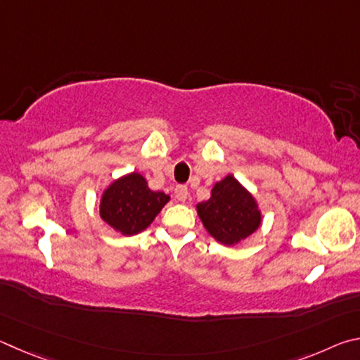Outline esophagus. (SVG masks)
<instances>
[{
	"mask_svg": "<svg viewBox=\"0 0 360 360\" xmlns=\"http://www.w3.org/2000/svg\"><path fill=\"white\" fill-rule=\"evenodd\" d=\"M174 194H175L176 200H180V202H185V200L188 199V188L185 185H176L175 190H174Z\"/></svg>",
	"mask_w": 360,
	"mask_h": 360,
	"instance_id": "esophagus-1",
	"label": "esophagus"
}]
</instances>
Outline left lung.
Returning a JSON list of instances; mask_svg holds the SVG:
<instances>
[{
	"instance_id": "obj_1",
	"label": "left lung",
	"mask_w": 360,
	"mask_h": 360,
	"mask_svg": "<svg viewBox=\"0 0 360 360\" xmlns=\"http://www.w3.org/2000/svg\"><path fill=\"white\" fill-rule=\"evenodd\" d=\"M198 213L209 234L224 245L238 243L261 224L256 200L232 175L213 186L212 198L198 204Z\"/></svg>"
}]
</instances>
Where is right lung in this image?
Segmentation results:
<instances>
[{"label":"right lung","instance_id":"add662e5","mask_svg":"<svg viewBox=\"0 0 360 360\" xmlns=\"http://www.w3.org/2000/svg\"><path fill=\"white\" fill-rule=\"evenodd\" d=\"M167 200V194L151 191L143 176L132 172L104 191L101 218L123 236H132L147 229Z\"/></svg>","mask_w":360,"mask_h":360}]
</instances>
